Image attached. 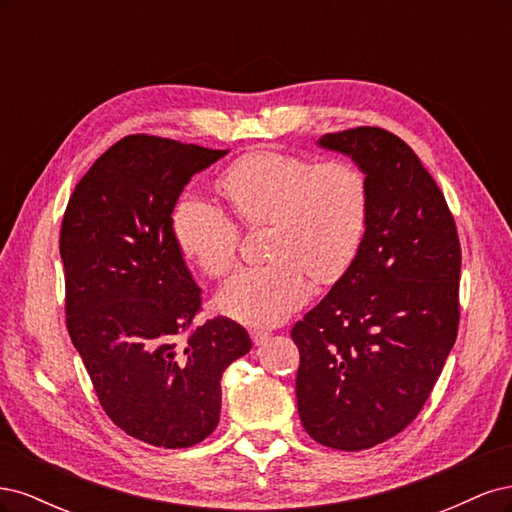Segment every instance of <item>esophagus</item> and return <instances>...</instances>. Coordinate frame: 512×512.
<instances>
[{
	"mask_svg": "<svg viewBox=\"0 0 512 512\" xmlns=\"http://www.w3.org/2000/svg\"><path fill=\"white\" fill-rule=\"evenodd\" d=\"M250 335H252V342H254V346H262L267 342V339L271 337L267 331H260V329H252L250 331Z\"/></svg>",
	"mask_w": 512,
	"mask_h": 512,
	"instance_id": "1",
	"label": "esophagus"
}]
</instances>
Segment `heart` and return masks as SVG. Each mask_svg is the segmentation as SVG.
Here are the masks:
<instances>
[{"mask_svg": "<svg viewBox=\"0 0 512 512\" xmlns=\"http://www.w3.org/2000/svg\"><path fill=\"white\" fill-rule=\"evenodd\" d=\"M218 190L245 224L269 222L265 265L243 267L215 294L222 314L250 327H275L320 284L342 277L359 254L369 220V183L352 162H322L254 151L232 162ZM181 254L209 277L237 258L239 228L218 205L183 196L170 218Z\"/></svg>", "mask_w": 512, "mask_h": 512, "instance_id": "obj_1", "label": "heart"}]
</instances>
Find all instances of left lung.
<instances>
[{
	"mask_svg": "<svg viewBox=\"0 0 512 512\" xmlns=\"http://www.w3.org/2000/svg\"><path fill=\"white\" fill-rule=\"evenodd\" d=\"M369 183L365 239L327 297L294 324L305 431L363 451L408 427L440 378L459 327L461 250L438 183L399 136L354 128L318 138Z\"/></svg>",
	"mask_w": 512,
	"mask_h": 512,
	"instance_id": "obj_1",
	"label": "left lung"
}]
</instances>
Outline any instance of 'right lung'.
Returning <instances> with one entry per match:
<instances>
[{
  "label": "right lung",
  "mask_w": 512,
  "mask_h": 512,
  "mask_svg": "<svg viewBox=\"0 0 512 512\" xmlns=\"http://www.w3.org/2000/svg\"><path fill=\"white\" fill-rule=\"evenodd\" d=\"M226 153L121 138L76 183L61 222L72 344L104 412L151 446L209 438L220 423L222 374L252 348L224 316L188 333L200 288L170 230L185 185Z\"/></svg>",
  "instance_id": "obj_1"
}]
</instances>
